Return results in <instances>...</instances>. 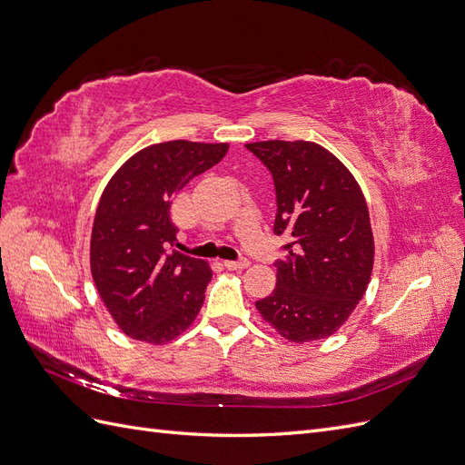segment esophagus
Returning <instances> with one entry per match:
<instances>
[{
  "mask_svg": "<svg viewBox=\"0 0 465 465\" xmlns=\"http://www.w3.org/2000/svg\"><path fill=\"white\" fill-rule=\"evenodd\" d=\"M248 260L246 258H242V260H227L224 262V267H227V270H244V267H248Z\"/></svg>",
  "mask_w": 465,
  "mask_h": 465,
  "instance_id": "obj_1",
  "label": "esophagus"
}]
</instances>
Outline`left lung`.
Here are the masks:
<instances>
[{"mask_svg": "<svg viewBox=\"0 0 465 465\" xmlns=\"http://www.w3.org/2000/svg\"><path fill=\"white\" fill-rule=\"evenodd\" d=\"M246 149L273 176V232L285 234L277 285L256 302L281 337L306 343L340 330L369 287L374 238L369 207L347 166L312 142H258Z\"/></svg>", "mask_w": 465, "mask_h": 465, "instance_id": "1", "label": "left lung"}]
</instances>
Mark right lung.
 <instances>
[{"label":"right lung","instance_id":"right-lung-1","mask_svg":"<svg viewBox=\"0 0 465 465\" xmlns=\"http://www.w3.org/2000/svg\"><path fill=\"white\" fill-rule=\"evenodd\" d=\"M229 143L186 139L145 147L110 178L91 232V273L118 328L153 345L173 341L198 316L211 281L207 262L171 248V203L215 166Z\"/></svg>","mask_w":465,"mask_h":465}]
</instances>
